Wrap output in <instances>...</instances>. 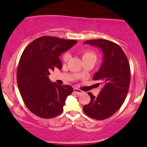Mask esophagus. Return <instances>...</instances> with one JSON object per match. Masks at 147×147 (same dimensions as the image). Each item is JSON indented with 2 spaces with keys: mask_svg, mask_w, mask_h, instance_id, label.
I'll use <instances>...</instances> for the list:
<instances>
[{
  "mask_svg": "<svg viewBox=\"0 0 147 147\" xmlns=\"http://www.w3.org/2000/svg\"><path fill=\"white\" fill-rule=\"evenodd\" d=\"M74 92H75L76 94H77V95H81V94L83 93V92H82V90H79L78 88H74Z\"/></svg>",
  "mask_w": 147,
  "mask_h": 147,
  "instance_id": "obj_1",
  "label": "esophagus"
}]
</instances>
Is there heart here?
<instances>
[{"instance_id":"obj_1","label":"heart","mask_w":147,"mask_h":147,"mask_svg":"<svg viewBox=\"0 0 147 147\" xmlns=\"http://www.w3.org/2000/svg\"><path fill=\"white\" fill-rule=\"evenodd\" d=\"M70 57V55L68 52H65L63 54V59L64 61H68ZM82 58L84 59H88V58H92L94 59H97V55L94 52L90 51V50H84L82 52Z\"/></svg>"}]
</instances>
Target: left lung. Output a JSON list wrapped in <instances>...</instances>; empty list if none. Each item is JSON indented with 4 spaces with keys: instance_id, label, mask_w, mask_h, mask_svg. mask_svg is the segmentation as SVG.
I'll use <instances>...</instances> for the list:
<instances>
[{
    "instance_id": "obj_1",
    "label": "left lung",
    "mask_w": 147,
    "mask_h": 147,
    "mask_svg": "<svg viewBox=\"0 0 147 147\" xmlns=\"http://www.w3.org/2000/svg\"><path fill=\"white\" fill-rule=\"evenodd\" d=\"M84 43L98 47L102 50L104 60L93 76L102 89L97 97L88 92L90 102L83 111L92 119L103 120L110 117L120 109L129 91L131 81L129 62L121 47L106 39L88 40Z\"/></svg>"
}]
</instances>
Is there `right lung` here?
Here are the masks:
<instances>
[{
    "label": "right lung",
    "mask_w": 147,
    "mask_h": 147,
    "mask_svg": "<svg viewBox=\"0 0 147 147\" xmlns=\"http://www.w3.org/2000/svg\"><path fill=\"white\" fill-rule=\"evenodd\" d=\"M77 42L43 36L32 42L22 54L16 73L18 87L25 106L38 117L49 119L63 112L73 88L52 83L48 75L55 69H61L59 57Z\"/></svg>",
    "instance_id": "obj_1"
}]
</instances>
